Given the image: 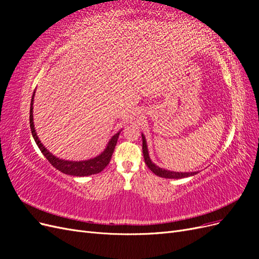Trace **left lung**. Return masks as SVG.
<instances>
[{"mask_svg": "<svg viewBox=\"0 0 259 259\" xmlns=\"http://www.w3.org/2000/svg\"><path fill=\"white\" fill-rule=\"evenodd\" d=\"M143 137V153H144V159H145V163L147 164V166L151 169V171L155 175H158L160 177L163 178H169V179H179V178H185V177H189V176H194L198 174V171H191V173H182V171H171V170H167L161 168L159 166H156L155 164L150 160V156H149V152H148V147H147V142L146 138L144 136V134H142Z\"/></svg>", "mask_w": 259, "mask_h": 259, "instance_id": "left-lung-1", "label": "left lung"}]
</instances>
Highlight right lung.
Segmentation results:
<instances>
[{"instance_id":"right-lung-1","label":"right lung","mask_w":259,"mask_h":259,"mask_svg":"<svg viewBox=\"0 0 259 259\" xmlns=\"http://www.w3.org/2000/svg\"><path fill=\"white\" fill-rule=\"evenodd\" d=\"M33 99H34V94L32 95V99H31V104H30V128L31 133H32V136L35 140V143L37 147L40 148L41 152L44 154L46 159L49 160V162L52 164V165L60 170L61 173L67 174V175H71V176H79V177H84V176H90L93 174H97L99 171L103 170L111 160L112 153L114 151L115 145L117 143V138H119V135L121 132H117L115 135L112 136V138L109 140V143L106 147L105 150L101 152L99 155H97L96 158L90 159V160H85V161H67V160H62L59 158H56V156L53 155L48 149H46L42 143L38 139L36 132L34 128V123H33ZM122 131V130H121Z\"/></svg>"}]
</instances>
